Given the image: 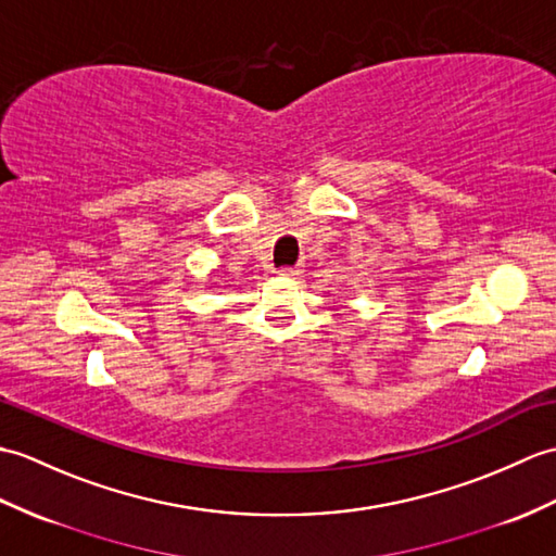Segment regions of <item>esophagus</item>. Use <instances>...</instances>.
Here are the masks:
<instances>
[{
	"instance_id": "1",
	"label": "esophagus",
	"mask_w": 556,
	"mask_h": 556,
	"mask_svg": "<svg viewBox=\"0 0 556 556\" xmlns=\"http://www.w3.org/2000/svg\"><path fill=\"white\" fill-rule=\"evenodd\" d=\"M301 275H303V267H301V265L281 267V269H279V277H287V279H299Z\"/></svg>"
}]
</instances>
